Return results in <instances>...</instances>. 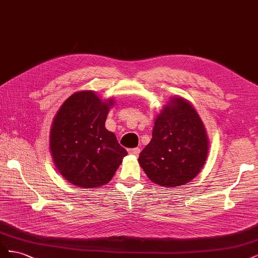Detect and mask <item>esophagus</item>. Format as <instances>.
I'll return each mask as SVG.
<instances>
[{
  "label": "esophagus",
  "mask_w": 258,
  "mask_h": 258,
  "mask_svg": "<svg viewBox=\"0 0 258 258\" xmlns=\"http://www.w3.org/2000/svg\"><path fill=\"white\" fill-rule=\"evenodd\" d=\"M128 153L130 155H135V156H138L140 154V148L139 147H135V148H129L128 150Z\"/></svg>",
  "instance_id": "obj_1"
}]
</instances>
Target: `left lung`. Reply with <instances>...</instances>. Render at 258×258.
Segmentation results:
<instances>
[{"label": "left lung", "instance_id": "left-lung-1", "mask_svg": "<svg viewBox=\"0 0 258 258\" xmlns=\"http://www.w3.org/2000/svg\"><path fill=\"white\" fill-rule=\"evenodd\" d=\"M152 136L139 162L153 183L170 188L190 182L200 172L209 140L204 122L188 101L171 98L156 117Z\"/></svg>", "mask_w": 258, "mask_h": 258}]
</instances>
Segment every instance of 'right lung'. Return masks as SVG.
Segmentation results:
<instances>
[{"label":"right lung","instance_id":"obj_1","mask_svg":"<svg viewBox=\"0 0 258 258\" xmlns=\"http://www.w3.org/2000/svg\"><path fill=\"white\" fill-rule=\"evenodd\" d=\"M114 100L102 101L95 92H75L61 105L50 130L54 166L67 181L96 188L108 183L128 153L105 128Z\"/></svg>","mask_w":258,"mask_h":258}]
</instances>
